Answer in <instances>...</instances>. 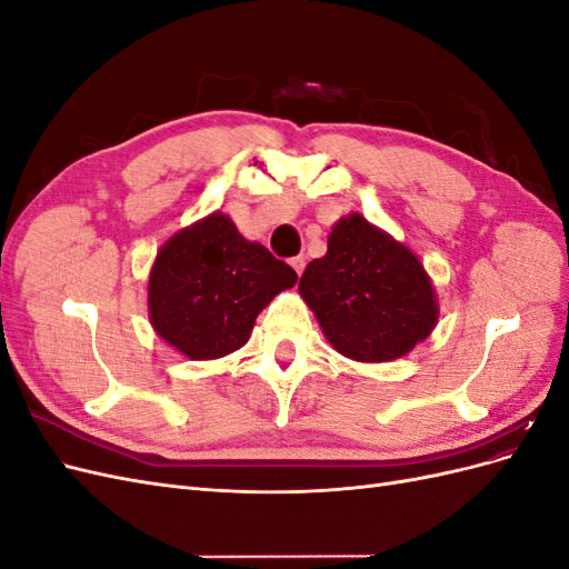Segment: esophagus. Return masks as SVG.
I'll return each mask as SVG.
<instances>
[{"instance_id":"34e87169","label":"esophagus","mask_w":569,"mask_h":569,"mask_svg":"<svg viewBox=\"0 0 569 569\" xmlns=\"http://www.w3.org/2000/svg\"><path fill=\"white\" fill-rule=\"evenodd\" d=\"M291 268L297 270V274H301V272H303V268H306V258H303V256L291 258Z\"/></svg>"}]
</instances>
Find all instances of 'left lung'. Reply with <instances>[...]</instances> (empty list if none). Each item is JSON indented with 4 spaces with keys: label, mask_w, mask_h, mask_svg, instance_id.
I'll return each mask as SVG.
<instances>
[{
    "label": "left lung",
    "mask_w": 569,
    "mask_h": 569,
    "mask_svg": "<svg viewBox=\"0 0 569 569\" xmlns=\"http://www.w3.org/2000/svg\"><path fill=\"white\" fill-rule=\"evenodd\" d=\"M299 291L332 347L363 363L406 356L437 325L432 282L410 249L363 216L341 218Z\"/></svg>",
    "instance_id": "obj_1"
}]
</instances>
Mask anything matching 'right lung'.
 <instances>
[{"instance_id":"right-lung-1","label":"right lung","mask_w":569,"mask_h":569,"mask_svg":"<svg viewBox=\"0 0 569 569\" xmlns=\"http://www.w3.org/2000/svg\"><path fill=\"white\" fill-rule=\"evenodd\" d=\"M297 272L234 222L211 213L168 239L149 274V320L170 347L192 360L244 347L256 316L295 287Z\"/></svg>"}]
</instances>
